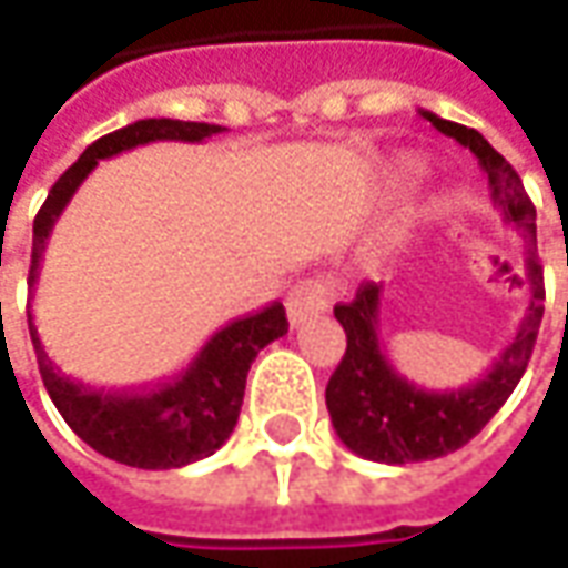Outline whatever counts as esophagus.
<instances>
[{
    "mask_svg": "<svg viewBox=\"0 0 568 568\" xmlns=\"http://www.w3.org/2000/svg\"><path fill=\"white\" fill-rule=\"evenodd\" d=\"M328 306H332V291L318 277L300 281L294 291L287 294V318H291V325H303L310 318L322 316V313H328Z\"/></svg>",
    "mask_w": 568,
    "mask_h": 568,
    "instance_id": "1",
    "label": "esophagus"
}]
</instances>
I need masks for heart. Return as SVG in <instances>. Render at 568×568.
I'll return each mask as SVG.
<instances>
[{
    "mask_svg": "<svg viewBox=\"0 0 568 568\" xmlns=\"http://www.w3.org/2000/svg\"><path fill=\"white\" fill-rule=\"evenodd\" d=\"M414 173H420V158H417V154H410V151L392 154V161H388V176H392L395 183L410 180Z\"/></svg>",
    "mask_w": 568,
    "mask_h": 568,
    "instance_id": "1",
    "label": "heart"
}]
</instances>
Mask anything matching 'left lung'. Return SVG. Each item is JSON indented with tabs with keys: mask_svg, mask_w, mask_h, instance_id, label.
<instances>
[{
	"mask_svg": "<svg viewBox=\"0 0 568 568\" xmlns=\"http://www.w3.org/2000/svg\"><path fill=\"white\" fill-rule=\"evenodd\" d=\"M420 116L433 122V129H439L443 135L465 144L477 158L490 183L493 205L499 207L506 224H513L525 236V281L531 287V303L518 325V335L499 354V361L477 382L446 392H433L402 376L379 347L382 284H363L351 303L335 306V318L347 335V351L328 379L325 404L341 443L354 455L382 465L429 462L468 446L525 376L544 318L537 211L518 173L477 129L448 122L429 110H420Z\"/></svg>",
	"mask_w": 568,
	"mask_h": 568,
	"instance_id": "left-lung-1",
	"label": "left lung"
}]
</instances>
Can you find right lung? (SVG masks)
Here are the masks:
<instances>
[{"instance_id":"right-lung-1","label":"right lung","mask_w":568,"mask_h":568,"mask_svg":"<svg viewBox=\"0 0 568 568\" xmlns=\"http://www.w3.org/2000/svg\"><path fill=\"white\" fill-rule=\"evenodd\" d=\"M217 132L224 129L211 122L139 120L88 144L75 164L55 180L47 202L33 217L28 287L37 284L47 236L53 233L62 207L69 205V199L88 180L98 161L148 142H205ZM28 328L43 385L62 420L75 429L78 439L129 468L170 470L202 462L227 443L243 407L252 361L265 344L287 335V313L281 303H272L252 316L230 322L211 335V341L180 376L158 382L144 392H103L65 376L43 351L33 316H28Z\"/></svg>"}]
</instances>
